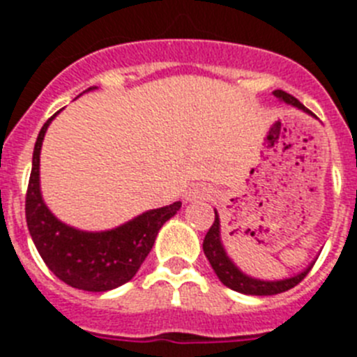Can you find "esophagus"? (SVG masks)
Here are the masks:
<instances>
[{
    "label": "esophagus",
    "instance_id": "1",
    "mask_svg": "<svg viewBox=\"0 0 357 357\" xmlns=\"http://www.w3.org/2000/svg\"><path fill=\"white\" fill-rule=\"evenodd\" d=\"M211 197V189L204 184H197L189 189L185 193V200L195 202V200H206V198Z\"/></svg>",
    "mask_w": 357,
    "mask_h": 357
}]
</instances>
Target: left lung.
Returning <instances> with one entry per match:
<instances>
[{
    "mask_svg": "<svg viewBox=\"0 0 357 357\" xmlns=\"http://www.w3.org/2000/svg\"><path fill=\"white\" fill-rule=\"evenodd\" d=\"M273 96L279 98L280 102L288 103V105L296 107L302 112H307L311 114V110L305 109L295 96L288 94L286 91H273ZM204 254L209 259L211 266H213L214 273L218 275V279L222 280L227 288L234 289L238 293H245V295H255V296H268V295H277V293L288 291V289L295 288L302 279L309 273L313 263L309 264L307 268H304L301 273L296 275L288 277V279H279V280H263L255 279V277L247 275L243 273L238 266L234 264V261L230 259L229 254L225 252V247L222 243V232H220V216L214 211V223L211 225L209 232L206 234L204 239Z\"/></svg>",
    "mask_w": 357,
    "mask_h": 357,
    "instance_id": "obj_1",
    "label": "left lung"
}]
</instances>
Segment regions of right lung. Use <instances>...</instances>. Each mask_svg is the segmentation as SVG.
Returning a JSON list of instances; mask_svg holds the SVG:
<instances>
[{
  "mask_svg": "<svg viewBox=\"0 0 357 357\" xmlns=\"http://www.w3.org/2000/svg\"><path fill=\"white\" fill-rule=\"evenodd\" d=\"M96 87H89L93 91ZM59 114V112H56ZM53 114L37 135L26 191V223L46 266L71 288L103 293L125 284L150 254L160 227L181 209L182 202L150 209L123 225L100 232L75 229L61 222L40 193V148Z\"/></svg>",
  "mask_w": 357,
  "mask_h": 357,
  "instance_id": "1",
  "label": "right lung"
}]
</instances>
